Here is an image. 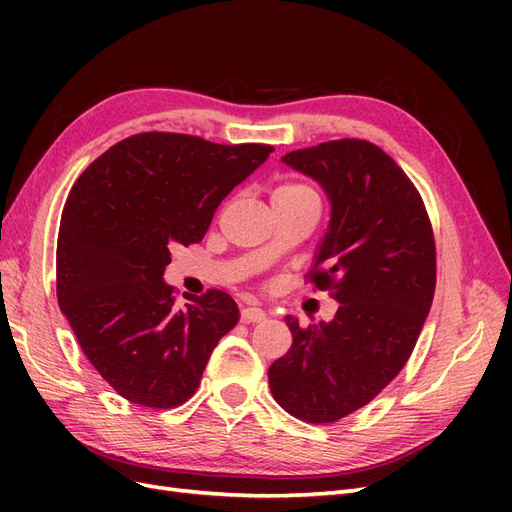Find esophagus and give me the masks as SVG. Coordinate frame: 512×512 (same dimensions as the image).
Masks as SVG:
<instances>
[{"mask_svg":"<svg viewBox=\"0 0 512 512\" xmlns=\"http://www.w3.org/2000/svg\"><path fill=\"white\" fill-rule=\"evenodd\" d=\"M267 318V314L262 312L260 307H243L241 309V320L243 322H262Z\"/></svg>","mask_w":512,"mask_h":512,"instance_id":"obj_1","label":"esophagus"}]
</instances>
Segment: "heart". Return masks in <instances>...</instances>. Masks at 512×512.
<instances>
[{
	"instance_id": "b5f03b06",
	"label": "heart",
	"mask_w": 512,
	"mask_h": 512,
	"mask_svg": "<svg viewBox=\"0 0 512 512\" xmlns=\"http://www.w3.org/2000/svg\"><path fill=\"white\" fill-rule=\"evenodd\" d=\"M305 194H316V192L305 183H284L275 190L273 196H305Z\"/></svg>"
}]
</instances>
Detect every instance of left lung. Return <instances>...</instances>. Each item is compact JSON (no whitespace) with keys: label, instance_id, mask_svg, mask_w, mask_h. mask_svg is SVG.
<instances>
[{"label":"left lung","instance_id":"obj_1","mask_svg":"<svg viewBox=\"0 0 512 512\" xmlns=\"http://www.w3.org/2000/svg\"><path fill=\"white\" fill-rule=\"evenodd\" d=\"M282 162L331 200L309 280L339 307L331 322L309 327L286 316L292 346L269 367V386L288 414L335 423L369 404L410 359L436 290V243L421 194L374 143L342 138Z\"/></svg>","mask_w":512,"mask_h":512}]
</instances>
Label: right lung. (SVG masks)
<instances>
[{"label":"right lung","mask_w":512,"mask_h":512,"mask_svg":"<svg viewBox=\"0 0 512 512\" xmlns=\"http://www.w3.org/2000/svg\"><path fill=\"white\" fill-rule=\"evenodd\" d=\"M271 145H218L173 132L126 138L76 179L61 213L57 301L89 363L132 404L188 401L239 322L222 290L183 297L164 282L170 247L203 241L222 200Z\"/></svg>","instance_id":"1"}]
</instances>
